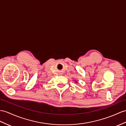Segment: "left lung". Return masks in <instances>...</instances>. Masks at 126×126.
I'll return each mask as SVG.
<instances>
[{
	"label": "left lung",
	"mask_w": 126,
	"mask_h": 126,
	"mask_svg": "<svg viewBox=\"0 0 126 126\" xmlns=\"http://www.w3.org/2000/svg\"><path fill=\"white\" fill-rule=\"evenodd\" d=\"M76 82H77V81H76Z\"/></svg>",
	"instance_id": "1"
}]
</instances>
